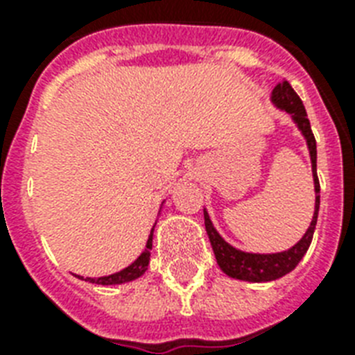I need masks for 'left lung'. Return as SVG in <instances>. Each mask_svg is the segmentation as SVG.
Segmentation results:
<instances>
[{
	"mask_svg": "<svg viewBox=\"0 0 355 355\" xmlns=\"http://www.w3.org/2000/svg\"><path fill=\"white\" fill-rule=\"evenodd\" d=\"M270 101L275 103L276 107L286 110L287 114H291L293 121L297 123V127L300 128V132L306 138L308 144L309 156H311V171H313V182H315V211L311 225L302 236V239L291 247L289 250L276 254H252L237 250L232 245H228L216 227L211 225V219L208 216V211L205 210V227L206 234L210 237L211 248L216 254V259L221 270L225 275L232 276L236 280L245 282H270L278 280L282 276H286L287 272H291L298 265V261L304 258V254L308 252L311 239H313L315 225H317V217H319V205H320V186L319 177H317V141L311 132V125H309L308 114L302 105V99L297 96V92L293 90L291 85L287 80H282L275 86Z\"/></svg>",
	"mask_w": 355,
	"mask_h": 355,
	"instance_id": "8db88e82",
	"label": "left lung"
}]
</instances>
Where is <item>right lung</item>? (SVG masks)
Masks as SVG:
<instances>
[{"label":"right lung","instance_id":"1","mask_svg":"<svg viewBox=\"0 0 355 355\" xmlns=\"http://www.w3.org/2000/svg\"><path fill=\"white\" fill-rule=\"evenodd\" d=\"M150 248H153V230H150V236L147 239V245H145V250L138 256V259L130 263L128 267H125L119 272H114V275L101 276V278H86V282H92V284H99V286H118V284H125V282L136 280L139 276L144 275L147 270V265H149L150 259ZM80 280H85L83 276H79Z\"/></svg>","mask_w":355,"mask_h":355}]
</instances>
